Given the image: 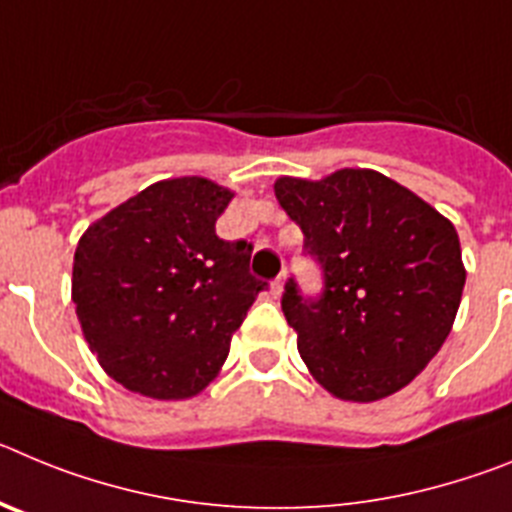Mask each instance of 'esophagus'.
<instances>
[{
  "mask_svg": "<svg viewBox=\"0 0 512 512\" xmlns=\"http://www.w3.org/2000/svg\"><path fill=\"white\" fill-rule=\"evenodd\" d=\"M284 282H287V274H279L274 282H271V292H274V297H279L284 292Z\"/></svg>",
  "mask_w": 512,
  "mask_h": 512,
  "instance_id": "obj_1",
  "label": "esophagus"
}]
</instances>
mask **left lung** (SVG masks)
I'll return each instance as SVG.
<instances>
[{
  "mask_svg": "<svg viewBox=\"0 0 512 512\" xmlns=\"http://www.w3.org/2000/svg\"><path fill=\"white\" fill-rule=\"evenodd\" d=\"M279 205L323 269L320 297L284 284V318L315 382L374 402L413 382L451 333L467 271L454 225L372 169L282 176Z\"/></svg>",
  "mask_w": 512,
  "mask_h": 512,
  "instance_id": "1",
  "label": "left lung"
}]
</instances>
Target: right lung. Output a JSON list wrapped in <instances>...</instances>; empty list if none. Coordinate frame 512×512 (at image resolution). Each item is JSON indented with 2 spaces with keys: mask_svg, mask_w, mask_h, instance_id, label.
<instances>
[{
  "mask_svg": "<svg viewBox=\"0 0 512 512\" xmlns=\"http://www.w3.org/2000/svg\"><path fill=\"white\" fill-rule=\"evenodd\" d=\"M233 192L202 176L164 179L81 235L71 300L102 369L153 400L200 395L217 377L266 282L253 246L217 238Z\"/></svg>",
  "mask_w": 512,
  "mask_h": 512,
  "instance_id": "add662e5",
  "label": "right lung"
}]
</instances>
